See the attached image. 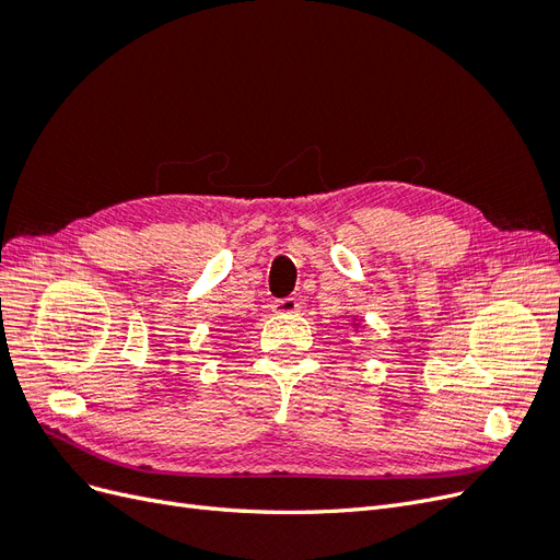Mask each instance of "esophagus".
Here are the masks:
<instances>
[{
    "label": "esophagus",
    "mask_w": 560,
    "mask_h": 560,
    "mask_svg": "<svg viewBox=\"0 0 560 560\" xmlns=\"http://www.w3.org/2000/svg\"><path fill=\"white\" fill-rule=\"evenodd\" d=\"M299 308H301V303L294 296L280 299L273 303V313H278V315H294V313H299Z\"/></svg>",
    "instance_id": "esophagus-1"
}]
</instances>
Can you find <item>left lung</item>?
<instances>
[{
    "label": "left lung",
    "instance_id": "8db88e82",
    "mask_svg": "<svg viewBox=\"0 0 560 560\" xmlns=\"http://www.w3.org/2000/svg\"><path fill=\"white\" fill-rule=\"evenodd\" d=\"M352 319H354V317H352ZM358 327H360V322H358V325H354V329H358Z\"/></svg>",
    "mask_w": 560,
    "mask_h": 560
}]
</instances>
